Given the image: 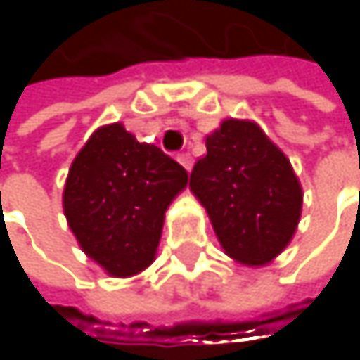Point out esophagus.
I'll use <instances>...</instances> for the list:
<instances>
[{"mask_svg": "<svg viewBox=\"0 0 360 360\" xmlns=\"http://www.w3.org/2000/svg\"><path fill=\"white\" fill-rule=\"evenodd\" d=\"M177 160L183 165V169H185V171H191V167H193V158H191V154L183 152V154L177 156Z\"/></svg>", "mask_w": 360, "mask_h": 360, "instance_id": "esophagus-1", "label": "esophagus"}]
</instances>
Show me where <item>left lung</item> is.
<instances>
[{
  "mask_svg": "<svg viewBox=\"0 0 360 360\" xmlns=\"http://www.w3.org/2000/svg\"><path fill=\"white\" fill-rule=\"evenodd\" d=\"M189 187L204 204L225 252L244 264H266L298 225L302 189L285 154L258 124L229 118L206 137Z\"/></svg>",
  "mask_w": 360,
  "mask_h": 360,
  "instance_id": "8db88e82",
  "label": "left lung"
}]
</instances>
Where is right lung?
<instances>
[{
    "label": "right lung",
    "mask_w": 360,
    "mask_h": 360,
    "mask_svg": "<svg viewBox=\"0 0 360 360\" xmlns=\"http://www.w3.org/2000/svg\"><path fill=\"white\" fill-rule=\"evenodd\" d=\"M187 179L177 160L116 122L98 129L75 158L64 212L81 248L110 275L129 277L152 264L165 212Z\"/></svg>",
    "instance_id": "add662e5"
}]
</instances>
